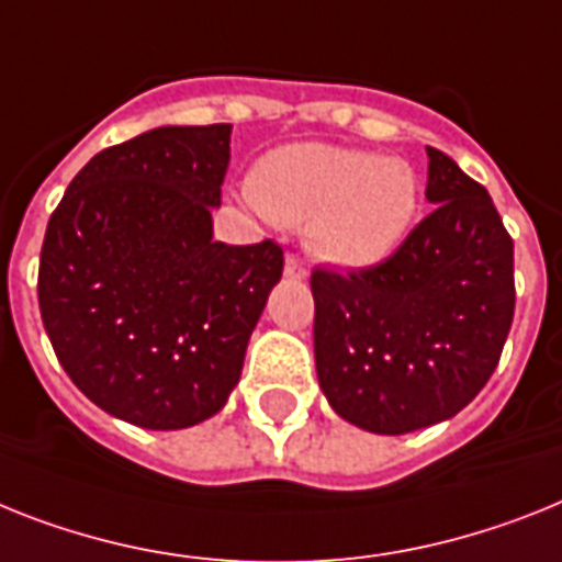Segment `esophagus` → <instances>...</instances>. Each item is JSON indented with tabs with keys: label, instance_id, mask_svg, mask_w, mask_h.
<instances>
[{
	"label": "esophagus",
	"instance_id": "34e87169",
	"mask_svg": "<svg viewBox=\"0 0 562 562\" xmlns=\"http://www.w3.org/2000/svg\"><path fill=\"white\" fill-rule=\"evenodd\" d=\"M284 276L290 278V281H304V278H307V270H304V263H301L299 255H286Z\"/></svg>",
	"mask_w": 562,
	"mask_h": 562
}]
</instances>
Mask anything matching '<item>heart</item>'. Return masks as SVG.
Returning a JSON list of instances; mask_svg holds the SVG:
<instances>
[{"label":"heart","instance_id":"1","mask_svg":"<svg viewBox=\"0 0 562 562\" xmlns=\"http://www.w3.org/2000/svg\"><path fill=\"white\" fill-rule=\"evenodd\" d=\"M249 194L276 224H307L313 252L341 270L391 258L419 212V178L407 160L333 143L270 151L255 169Z\"/></svg>","mask_w":562,"mask_h":562}]
</instances>
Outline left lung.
Returning a JSON list of instances; mask_svg holds the SVG:
<instances>
[{
  "mask_svg": "<svg viewBox=\"0 0 562 562\" xmlns=\"http://www.w3.org/2000/svg\"><path fill=\"white\" fill-rule=\"evenodd\" d=\"M425 198L434 212L387 261L310 278L324 396L384 437L457 416L497 370L514 318V240L485 187L428 146Z\"/></svg>",
  "mask_w": 562,
  "mask_h": 562,
  "instance_id": "obj_1",
  "label": "left lung"
}]
</instances>
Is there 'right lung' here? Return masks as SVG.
<instances>
[{
    "label": "right lung",
    "instance_id": "right-lung-1",
    "mask_svg": "<svg viewBox=\"0 0 562 562\" xmlns=\"http://www.w3.org/2000/svg\"><path fill=\"white\" fill-rule=\"evenodd\" d=\"M229 123L160 125L94 155L45 229L40 313L71 382L105 414L148 430L215 416L284 252L226 247L212 209Z\"/></svg>",
    "mask_w": 562,
    "mask_h": 562
}]
</instances>
